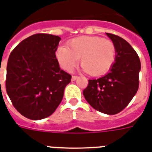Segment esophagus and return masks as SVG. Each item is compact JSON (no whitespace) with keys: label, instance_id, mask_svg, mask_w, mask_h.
<instances>
[{"label":"esophagus","instance_id":"34e87169","mask_svg":"<svg viewBox=\"0 0 152 152\" xmlns=\"http://www.w3.org/2000/svg\"><path fill=\"white\" fill-rule=\"evenodd\" d=\"M77 78H78V76H72V80H73V81H74V80H76Z\"/></svg>","mask_w":152,"mask_h":152}]
</instances>
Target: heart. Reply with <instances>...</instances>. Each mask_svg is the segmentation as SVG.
Here are the masks:
<instances>
[{
	"label": "heart",
	"mask_w": 152,
	"mask_h": 152,
	"mask_svg": "<svg viewBox=\"0 0 152 152\" xmlns=\"http://www.w3.org/2000/svg\"><path fill=\"white\" fill-rule=\"evenodd\" d=\"M116 48L112 40L100 37L82 36L69 40L56 51L60 66L72 71L80 58L81 67L89 75L99 76L110 71L115 61Z\"/></svg>",
	"instance_id": "1"
}]
</instances>
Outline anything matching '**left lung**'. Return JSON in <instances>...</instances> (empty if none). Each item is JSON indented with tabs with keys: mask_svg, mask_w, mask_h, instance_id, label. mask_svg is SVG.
Masks as SVG:
<instances>
[{
	"mask_svg": "<svg viewBox=\"0 0 152 152\" xmlns=\"http://www.w3.org/2000/svg\"><path fill=\"white\" fill-rule=\"evenodd\" d=\"M116 48V57L107 75L89 80L83 94L89 105L107 115L121 112L136 94L139 86L140 59L127 41L116 35L106 33Z\"/></svg>",
	"mask_w": 152,
	"mask_h": 152,
	"instance_id": "obj_1",
	"label": "left lung"
}]
</instances>
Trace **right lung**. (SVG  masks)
Here are the masks:
<instances>
[{"label": "right lung", "mask_w": 152, "mask_h": 152, "mask_svg": "<svg viewBox=\"0 0 152 152\" xmlns=\"http://www.w3.org/2000/svg\"><path fill=\"white\" fill-rule=\"evenodd\" d=\"M60 40L53 35H32L10 54L6 92L15 109L28 119L41 120L53 114L71 82L72 76L60 69L55 55Z\"/></svg>", "instance_id": "obj_1"}]
</instances>
